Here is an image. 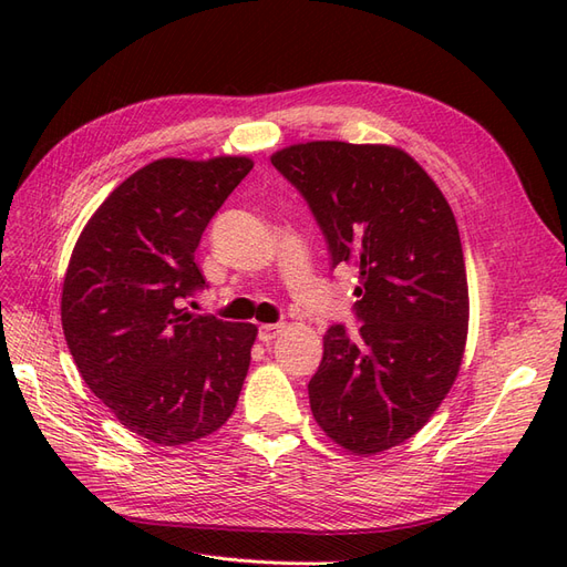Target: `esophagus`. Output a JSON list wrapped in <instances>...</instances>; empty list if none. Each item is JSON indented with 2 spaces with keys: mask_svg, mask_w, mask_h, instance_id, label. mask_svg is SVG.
Instances as JSON below:
<instances>
[{
  "mask_svg": "<svg viewBox=\"0 0 567 567\" xmlns=\"http://www.w3.org/2000/svg\"><path fill=\"white\" fill-rule=\"evenodd\" d=\"M281 331H284V323H262L260 326V340L262 342H271L274 338H279L281 336Z\"/></svg>",
  "mask_w": 567,
  "mask_h": 567,
  "instance_id": "esophagus-1",
  "label": "esophagus"
}]
</instances>
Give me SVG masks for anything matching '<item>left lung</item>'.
Segmentation results:
<instances>
[{
	"label": "left lung",
	"mask_w": 567,
	"mask_h": 567,
	"mask_svg": "<svg viewBox=\"0 0 567 567\" xmlns=\"http://www.w3.org/2000/svg\"><path fill=\"white\" fill-rule=\"evenodd\" d=\"M271 165L310 203L333 267L354 262V338L323 336L310 381L315 421L342 450L373 456L406 442L452 390L468 336V281L447 198L390 144L305 142Z\"/></svg>",
	"instance_id": "8db88e82"
}]
</instances>
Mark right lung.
Segmentation results:
<instances>
[{"label":"right lung","mask_w":567,"mask_h":567,"mask_svg":"<svg viewBox=\"0 0 567 567\" xmlns=\"http://www.w3.org/2000/svg\"><path fill=\"white\" fill-rule=\"evenodd\" d=\"M248 156L161 158L136 169L80 231L61 323L82 381L127 431L161 447L213 435L234 414L255 323L186 312L203 288L194 260Z\"/></svg>","instance_id":"add662e5"}]
</instances>
